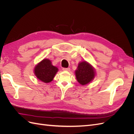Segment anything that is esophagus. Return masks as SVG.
Returning <instances> with one entry per match:
<instances>
[{
    "instance_id": "esophagus-1",
    "label": "esophagus",
    "mask_w": 134,
    "mask_h": 134,
    "mask_svg": "<svg viewBox=\"0 0 134 134\" xmlns=\"http://www.w3.org/2000/svg\"><path fill=\"white\" fill-rule=\"evenodd\" d=\"M63 70H64V71H70V68H63Z\"/></svg>"
}]
</instances>
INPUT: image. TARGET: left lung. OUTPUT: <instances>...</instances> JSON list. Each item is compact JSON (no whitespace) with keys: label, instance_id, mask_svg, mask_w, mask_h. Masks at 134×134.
<instances>
[{"label":"left lung","instance_id":"left-lung-1","mask_svg":"<svg viewBox=\"0 0 134 134\" xmlns=\"http://www.w3.org/2000/svg\"><path fill=\"white\" fill-rule=\"evenodd\" d=\"M74 72L77 81L82 86H86L90 83L96 76L94 68L85 60L78 64Z\"/></svg>","mask_w":134,"mask_h":134}]
</instances>
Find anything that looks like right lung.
<instances>
[{"label": "right lung", "instance_id": "1", "mask_svg": "<svg viewBox=\"0 0 134 134\" xmlns=\"http://www.w3.org/2000/svg\"><path fill=\"white\" fill-rule=\"evenodd\" d=\"M59 71V69L54 66L48 59H43L36 65L34 72L35 76L41 82L48 83L52 82Z\"/></svg>", "mask_w": 134, "mask_h": 134}]
</instances>
